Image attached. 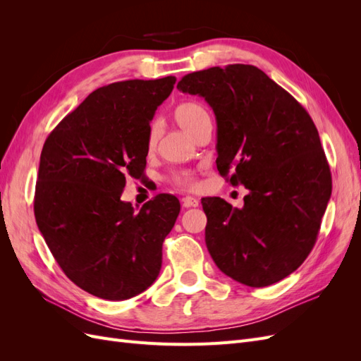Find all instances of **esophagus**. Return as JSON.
Returning <instances> with one entry per match:
<instances>
[{
    "label": "esophagus",
    "mask_w": 361,
    "mask_h": 361,
    "mask_svg": "<svg viewBox=\"0 0 361 361\" xmlns=\"http://www.w3.org/2000/svg\"><path fill=\"white\" fill-rule=\"evenodd\" d=\"M199 200L195 197H191V195H185V197L182 199V204L183 207H197L199 206Z\"/></svg>",
    "instance_id": "1"
}]
</instances>
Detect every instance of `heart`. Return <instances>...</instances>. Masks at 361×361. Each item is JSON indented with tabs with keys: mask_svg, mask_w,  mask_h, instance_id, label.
I'll return each instance as SVG.
<instances>
[{
	"mask_svg": "<svg viewBox=\"0 0 361 361\" xmlns=\"http://www.w3.org/2000/svg\"><path fill=\"white\" fill-rule=\"evenodd\" d=\"M173 116H174V120H176V123L191 137H194L195 133L202 128V125L209 120V114H207L206 108L202 104L192 102V101L182 102L180 105H178ZM157 140H158V125L152 123L149 126V133H147V146L150 149L154 147L157 145ZM171 182L174 185H178V187H187V188L197 187V178H195V174L187 170L173 173Z\"/></svg>",
	"mask_w": 361,
	"mask_h": 361,
	"instance_id": "obj_1",
	"label": "heart"
}]
</instances>
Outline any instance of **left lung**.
Returning a JSON list of instances; mask_svg holds the SVG:
<instances>
[{
    "mask_svg": "<svg viewBox=\"0 0 361 361\" xmlns=\"http://www.w3.org/2000/svg\"><path fill=\"white\" fill-rule=\"evenodd\" d=\"M216 118V169L248 194L243 209L202 199L206 247L226 276L251 288L288 277L310 255L331 195L318 129L304 106L251 64L185 75Z\"/></svg>",
    "mask_w": 361,
    "mask_h": 361,
    "instance_id": "1",
    "label": "left lung"
}]
</instances>
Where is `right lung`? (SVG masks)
<instances>
[{
  "mask_svg": "<svg viewBox=\"0 0 361 361\" xmlns=\"http://www.w3.org/2000/svg\"><path fill=\"white\" fill-rule=\"evenodd\" d=\"M174 82L166 76L99 87L43 145L37 227L64 274L94 297L133 298L159 274L162 243L180 203L158 194L135 212L120 195L129 176L145 174L150 120Z\"/></svg>",
  "mask_w": 361,
  "mask_h": 361,
  "instance_id": "obj_1",
  "label": "right lung"
}]
</instances>
